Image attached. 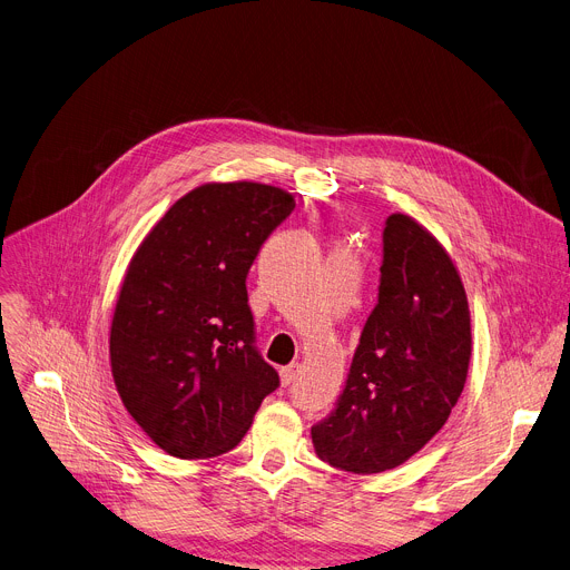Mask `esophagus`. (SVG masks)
Instances as JSON below:
<instances>
[{"instance_id":"esophagus-1","label":"esophagus","mask_w":570,"mask_h":570,"mask_svg":"<svg viewBox=\"0 0 570 570\" xmlns=\"http://www.w3.org/2000/svg\"><path fill=\"white\" fill-rule=\"evenodd\" d=\"M295 377H297V366H286V368L279 371L282 386H291L295 382Z\"/></svg>"}]
</instances>
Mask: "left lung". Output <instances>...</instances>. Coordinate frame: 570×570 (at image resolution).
<instances>
[{
	"label": "left lung",
	"instance_id": "left-lung-1",
	"mask_svg": "<svg viewBox=\"0 0 570 570\" xmlns=\"http://www.w3.org/2000/svg\"><path fill=\"white\" fill-rule=\"evenodd\" d=\"M380 273L343 395L312 428L316 454L354 475L391 471L432 441L463 391L473 350L469 297L432 232L389 216Z\"/></svg>",
	"mask_w": 570,
	"mask_h": 570
}]
</instances>
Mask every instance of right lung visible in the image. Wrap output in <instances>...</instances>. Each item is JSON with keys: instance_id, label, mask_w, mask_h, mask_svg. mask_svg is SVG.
Masks as SVG:
<instances>
[{"instance_id": "add662e5", "label": "right lung", "mask_w": 570, "mask_h": 570, "mask_svg": "<svg viewBox=\"0 0 570 570\" xmlns=\"http://www.w3.org/2000/svg\"><path fill=\"white\" fill-rule=\"evenodd\" d=\"M293 209V195L271 184H202L131 256L111 321V373L131 419L170 456L229 452L279 386L252 345L245 277Z\"/></svg>"}]
</instances>
